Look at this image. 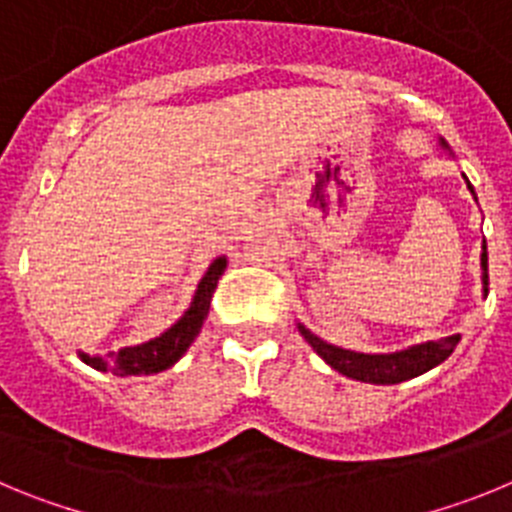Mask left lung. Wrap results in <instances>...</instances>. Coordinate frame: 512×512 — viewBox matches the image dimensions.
Listing matches in <instances>:
<instances>
[{
	"label": "left lung",
	"instance_id": "8db88e82",
	"mask_svg": "<svg viewBox=\"0 0 512 512\" xmlns=\"http://www.w3.org/2000/svg\"><path fill=\"white\" fill-rule=\"evenodd\" d=\"M438 146L443 151L454 156L451 146L443 138H438ZM467 179V176H464ZM467 189L474 194V187L467 179ZM477 200V194H474ZM479 266H482V292H490V274H487V243L482 241V256H479ZM297 330L302 333L307 343L312 346V351L330 366L336 369L338 374L348 379H356V382H369V384H400L408 382V379L420 377V374L431 372L433 366L443 364L454 354L459 336H446L438 338V341H425L415 343V346L402 348V351H392V354H361V351H348V348L333 346V343L323 341L320 336H315L310 328H305L302 323H297Z\"/></svg>",
	"mask_w": 512,
	"mask_h": 512
}]
</instances>
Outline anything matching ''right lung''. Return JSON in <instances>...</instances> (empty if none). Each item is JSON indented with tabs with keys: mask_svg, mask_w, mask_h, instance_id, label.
<instances>
[{
	"mask_svg": "<svg viewBox=\"0 0 512 512\" xmlns=\"http://www.w3.org/2000/svg\"><path fill=\"white\" fill-rule=\"evenodd\" d=\"M225 269H228V256H217L207 266L205 277L200 279V284L194 289L192 302H189L182 318L176 320L171 328H166L161 336L151 338L146 343H138V346H125L110 356H92L84 354V351H76V354H79L84 364L97 369V372H112L117 377H143V374L148 377V374L171 369L176 361L187 354L194 338L200 336L202 323H205L207 312H210L212 292H215Z\"/></svg>",
	"mask_w": 512,
	"mask_h": 512,
	"instance_id": "1",
	"label": "right lung"
}]
</instances>
